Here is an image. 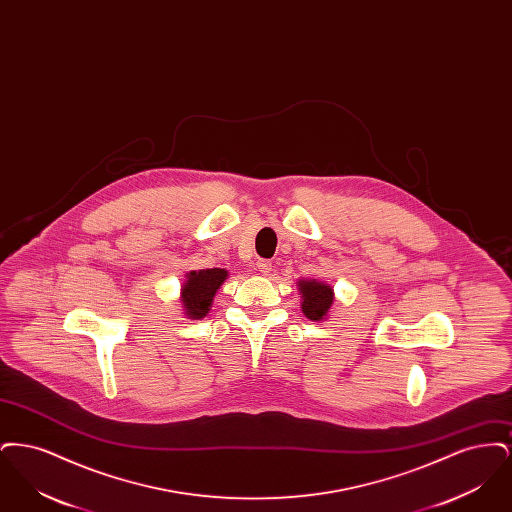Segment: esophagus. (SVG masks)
I'll return each instance as SVG.
<instances>
[{
	"label": "esophagus",
	"instance_id": "34e87169",
	"mask_svg": "<svg viewBox=\"0 0 512 512\" xmlns=\"http://www.w3.org/2000/svg\"><path fill=\"white\" fill-rule=\"evenodd\" d=\"M257 268H259V272H263V274H268L270 270H272V263L267 261V259H261V261H257Z\"/></svg>",
	"mask_w": 512,
	"mask_h": 512
}]
</instances>
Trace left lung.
<instances>
[{"label": "left lung", "mask_w": 512, "mask_h": 512, "mask_svg": "<svg viewBox=\"0 0 512 512\" xmlns=\"http://www.w3.org/2000/svg\"><path fill=\"white\" fill-rule=\"evenodd\" d=\"M299 290L303 295V303H301V309L305 313V317L311 318V320H320V318L326 317L332 303H334V297H332V288L326 286V284H320V282H299Z\"/></svg>", "instance_id": "obj_1"}]
</instances>
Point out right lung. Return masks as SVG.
Listing matches in <instances>:
<instances>
[{
    "instance_id": "add662e5",
    "label": "right lung",
    "mask_w": 512,
    "mask_h": 512,
    "mask_svg": "<svg viewBox=\"0 0 512 512\" xmlns=\"http://www.w3.org/2000/svg\"><path fill=\"white\" fill-rule=\"evenodd\" d=\"M226 270L222 268H207L199 272H190L188 282L182 290V303L186 313L192 318H203L213 303V297L226 280Z\"/></svg>"
}]
</instances>
